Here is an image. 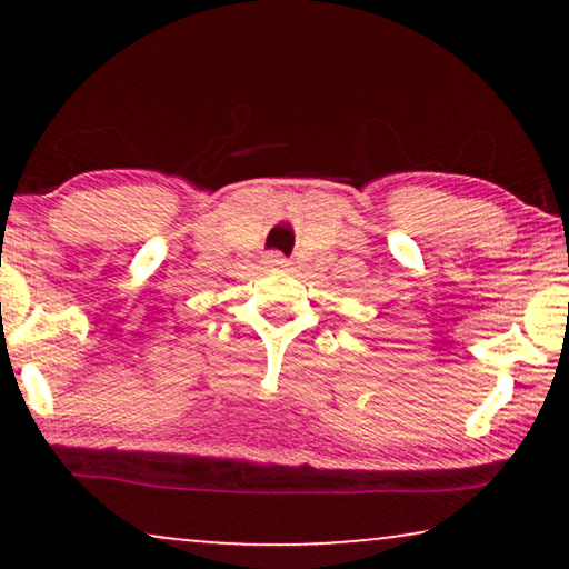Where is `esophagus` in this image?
I'll return each mask as SVG.
<instances>
[{
    "label": "esophagus",
    "mask_w": 569,
    "mask_h": 569,
    "mask_svg": "<svg viewBox=\"0 0 569 569\" xmlns=\"http://www.w3.org/2000/svg\"><path fill=\"white\" fill-rule=\"evenodd\" d=\"M263 263H267L269 269H284L290 261H287L279 251H271V253H267V259H263Z\"/></svg>",
    "instance_id": "34e87169"
}]
</instances>
